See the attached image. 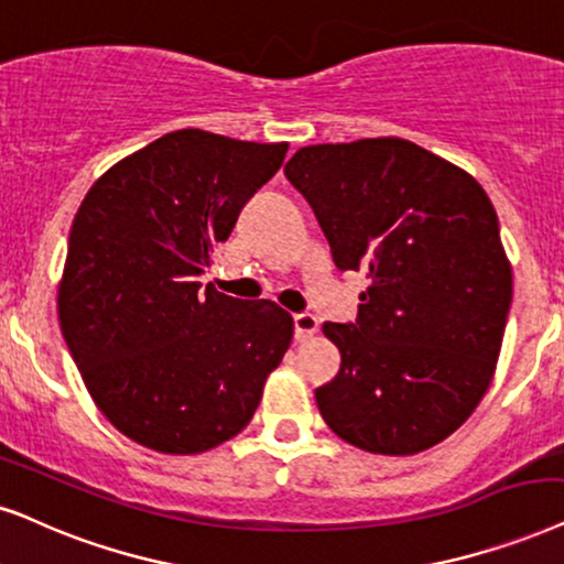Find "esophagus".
<instances>
[{"label": "esophagus", "mask_w": 564, "mask_h": 564, "mask_svg": "<svg viewBox=\"0 0 564 564\" xmlns=\"http://www.w3.org/2000/svg\"><path fill=\"white\" fill-rule=\"evenodd\" d=\"M318 334V318L311 316V313H297L295 316V339L308 341L311 336Z\"/></svg>", "instance_id": "34e87169"}]
</instances>
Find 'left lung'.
I'll return each instance as SVG.
<instances>
[{
  "label": "left lung",
  "instance_id": "obj_1",
  "mask_svg": "<svg viewBox=\"0 0 564 564\" xmlns=\"http://www.w3.org/2000/svg\"><path fill=\"white\" fill-rule=\"evenodd\" d=\"M284 175L316 212L339 269L368 274L355 324L316 389L341 441L414 456L469 420L492 383L513 269L497 212L464 167L399 137L300 148Z\"/></svg>",
  "mask_w": 564,
  "mask_h": 564
}]
</instances>
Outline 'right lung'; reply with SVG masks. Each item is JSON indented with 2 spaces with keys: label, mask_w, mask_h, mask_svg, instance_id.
<instances>
[{
  "label": "right lung",
  "mask_w": 564,
  "mask_h": 564,
  "mask_svg": "<svg viewBox=\"0 0 564 564\" xmlns=\"http://www.w3.org/2000/svg\"><path fill=\"white\" fill-rule=\"evenodd\" d=\"M284 155L288 142L178 129L108 167L79 204L58 324L95 406L144 448L194 456L236 437L288 352V311L196 282Z\"/></svg>",
  "instance_id": "add662e5"
}]
</instances>
